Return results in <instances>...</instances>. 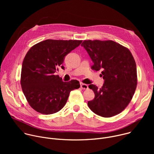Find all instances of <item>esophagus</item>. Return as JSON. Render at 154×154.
Returning <instances> with one entry per match:
<instances>
[{
    "mask_svg": "<svg viewBox=\"0 0 154 154\" xmlns=\"http://www.w3.org/2000/svg\"><path fill=\"white\" fill-rule=\"evenodd\" d=\"M80 88L82 90H87L88 88V85L83 83H80Z\"/></svg>",
    "mask_w": 154,
    "mask_h": 154,
    "instance_id": "obj_1",
    "label": "esophagus"
}]
</instances>
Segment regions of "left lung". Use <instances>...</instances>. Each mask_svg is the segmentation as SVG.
<instances>
[{"mask_svg":"<svg viewBox=\"0 0 154 154\" xmlns=\"http://www.w3.org/2000/svg\"><path fill=\"white\" fill-rule=\"evenodd\" d=\"M81 46L94 63L92 68L102 71L104 80L100 88L89 85L95 97L88 105L95 114L104 118L120 113L132 99L137 85L133 55L127 48L111 40H85Z\"/></svg>","mask_w":154,"mask_h":154,"instance_id":"left-lung-1","label":"left lung"}]
</instances>
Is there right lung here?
Returning <instances> with one entry per match:
<instances>
[{"label":"right lung","mask_w":154,"mask_h":154,"mask_svg":"<svg viewBox=\"0 0 154 154\" xmlns=\"http://www.w3.org/2000/svg\"><path fill=\"white\" fill-rule=\"evenodd\" d=\"M80 40L46 39L32 46L22 65L20 85L29 105L36 112L51 115L66 103L71 91L80 88L75 80L63 82L55 73L64 68L65 57L80 46Z\"/></svg>","instance_id":"right-lung-1"}]
</instances>
